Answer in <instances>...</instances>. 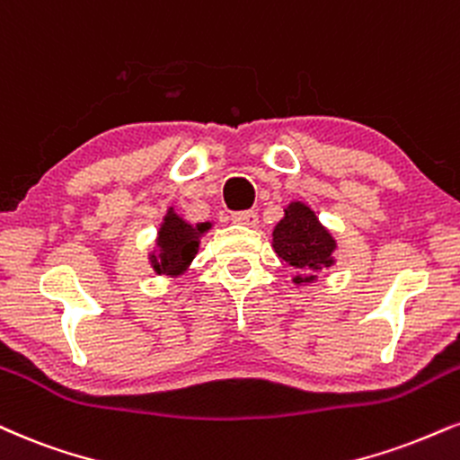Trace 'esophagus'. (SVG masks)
<instances>
[{
	"instance_id": "34e87169",
	"label": "esophagus",
	"mask_w": 460,
	"mask_h": 460,
	"mask_svg": "<svg viewBox=\"0 0 460 460\" xmlns=\"http://www.w3.org/2000/svg\"><path fill=\"white\" fill-rule=\"evenodd\" d=\"M231 220L237 225H244V226H257L259 216H257V212H252V209H244V212H234Z\"/></svg>"
}]
</instances>
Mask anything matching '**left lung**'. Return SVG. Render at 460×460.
Wrapping results in <instances>:
<instances>
[{"mask_svg": "<svg viewBox=\"0 0 460 460\" xmlns=\"http://www.w3.org/2000/svg\"><path fill=\"white\" fill-rule=\"evenodd\" d=\"M336 242L328 231L321 226L317 216L304 203H291L285 209V218L274 229V251L287 268L296 272H311V270L330 268L332 252ZM317 279L314 274L296 276V283H311Z\"/></svg>", "mask_w": 460, "mask_h": 460, "instance_id": "obj_1", "label": "left lung"}]
</instances>
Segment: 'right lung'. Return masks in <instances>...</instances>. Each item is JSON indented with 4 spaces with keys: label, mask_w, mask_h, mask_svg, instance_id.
<instances>
[{
    "label": "right lung",
    "mask_w": 460,
    "mask_h": 460,
    "mask_svg": "<svg viewBox=\"0 0 460 460\" xmlns=\"http://www.w3.org/2000/svg\"><path fill=\"white\" fill-rule=\"evenodd\" d=\"M209 223L188 225L180 216L169 212L158 231V254H152V265L158 274L177 276L190 265L199 251V235L206 234Z\"/></svg>",
    "instance_id": "add662e5"
}]
</instances>
